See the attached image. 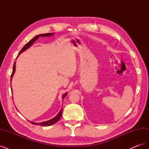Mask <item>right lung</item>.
I'll return each mask as SVG.
<instances>
[{
  "label": "right lung",
  "mask_w": 149,
  "mask_h": 149,
  "mask_svg": "<svg viewBox=\"0 0 149 149\" xmlns=\"http://www.w3.org/2000/svg\"><path fill=\"white\" fill-rule=\"evenodd\" d=\"M53 33H44V34H40L39 35H37L35 36V37L31 39L30 41H29L27 43H26L25 45L22 48V49L20 50V52H19V54L18 55V56H19L20 53H22L23 52H24L25 50H26V49H28L29 48H30L31 47V45H32L36 40H37L40 37H48V36H50V35H52ZM17 56V57H18ZM15 63H14V64H13V71H12V73L11 74V77H10V79L12 80V76L13 75V74H14L15 73ZM67 95V93H65L64 94V95L63 96V98H65V96ZM62 111H63V108L61 109V111L59 112V113H58L55 118H54L53 119L49 120H48V121H46V122H43V123H33V122H30V123L32 124H34V125H42V126H49V125H53L54 124H55L56 122H58V120H60V119L61 118V114H62Z\"/></svg>",
  "instance_id": "1"
}]
</instances>
